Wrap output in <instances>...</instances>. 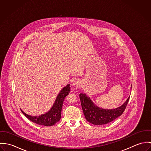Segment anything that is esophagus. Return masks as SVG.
Segmentation results:
<instances>
[{
  "label": "esophagus",
  "instance_id": "34e87169",
  "mask_svg": "<svg viewBox=\"0 0 151 151\" xmlns=\"http://www.w3.org/2000/svg\"><path fill=\"white\" fill-rule=\"evenodd\" d=\"M73 86L74 88H80V86H81V83L80 81V80L77 79L75 81H74L73 83Z\"/></svg>",
  "mask_w": 151,
  "mask_h": 151
}]
</instances>
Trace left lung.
Segmentation results:
<instances>
[{
	"label": "left lung",
	"instance_id": "1",
	"mask_svg": "<svg viewBox=\"0 0 151 151\" xmlns=\"http://www.w3.org/2000/svg\"><path fill=\"white\" fill-rule=\"evenodd\" d=\"M80 98L86 120L95 125H103L113 122L123 114L129 97L122 106L113 109H105L97 106L86 93H80Z\"/></svg>",
	"mask_w": 151,
	"mask_h": 151
}]
</instances>
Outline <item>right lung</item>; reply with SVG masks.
I'll list each match as a JSON object with an SVG mask.
<instances>
[{"instance_id": "add662e5", "label": "right lung", "mask_w": 151, "mask_h": 151, "mask_svg": "<svg viewBox=\"0 0 151 151\" xmlns=\"http://www.w3.org/2000/svg\"><path fill=\"white\" fill-rule=\"evenodd\" d=\"M70 84H67L59 93L55 102L46 113L38 116H32L24 113L22 110V113L31 122L45 126H52L58 123L61 119L62 109L63 103L65 96L69 94L70 91Z\"/></svg>"}]
</instances>
